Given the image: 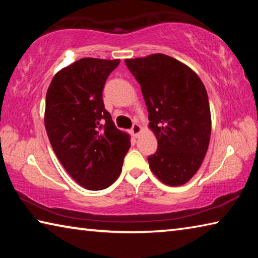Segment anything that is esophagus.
I'll return each mask as SVG.
<instances>
[{"label":"esophagus","mask_w":258,"mask_h":258,"mask_svg":"<svg viewBox=\"0 0 258 258\" xmlns=\"http://www.w3.org/2000/svg\"><path fill=\"white\" fill-rule=\"evenodd\" d=\"M142 132V127L141 126H140L139 124H133V126H132V128H131V133H132V135L134 138H138L139 135H140V133Z\"/></svg>","instance_id":"obj_1"}]
</instances>
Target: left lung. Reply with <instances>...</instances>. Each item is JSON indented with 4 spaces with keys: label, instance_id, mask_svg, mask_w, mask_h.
Wrapping results in <instances>:
<instances>
[{
    "label": "left lung",
    "instance_id": "1",
    "mask_svg": "<svg viewBox=\"0 0 258 258\" xmlns=\"http://www.w3.org/2000/svg\"><path fill=\"white\" fill-rule=\"evenodd\" d=\"M125 63L141 85L149 127L158 141V149L148 157L150 169L166 185L185 184L202 166L211 139L205 85L190 67L166 54Z\"/></svg>",
    "mask_w": 258,
    "mask_h": 258
}]
</instances>
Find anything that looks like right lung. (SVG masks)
<instances>
[{"label":"right lung","mask_w":258,"mask_h":258,"mask_svg":"<svg viewBox=\"0 0 258 258\" xmlns=\"http://www.w3.org/2000/svg\"><path fill=\"white\" fill-rule=\"evenodd\" d=\"M119 59L82 58L55 74L46 92L44 124L54 154L87 190L110 186L121 172L130 135L104 109V83Z\"/></svg>","instance_id":"obj_1"}]
</instances>
